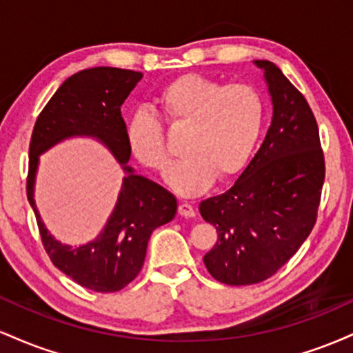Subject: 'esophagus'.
<instances>
[{
    "mask_svg": "<svg viewBox=\"0 0 353 353\" xmlns=\"http://www.w3.org/2000/svg\"><path fill=\"white\" fill-rule=\"evenodd\" d=\"M177 212H179V216H182V217H194V216H196V210H194L192 205L188 204V202H181Z\"/></svg>",
    "mask_w": 353,
    "mask_h": 353,
    "instance_id": "34e87169",
    "label": "esophagus"
}]
</instances>
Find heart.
Masks as SVG:
<instances>
[{
  "label": "heart",
  "mask_w": 353,
  "mask_h": 353,
  "mask_svg": "<svg viewBox=\"0 0 353 353\" xmlns=\"http://www.w3.org/2000/svg\"><path fill=\"white\" fill-rule=\"evenodd\" d=\"M156 106L172 129L189 128L184 163L168 172L181 196L205 192L214 181L237 176L249 163L264 125L261 92L245 83L222 84L201 74H182L161 89ZM125 145L144 168L165 172L171 163L164 129L151 112L137 111L125 124Z\"/></svg>",
  "instance_id": "heart-1"
}]
</instances>
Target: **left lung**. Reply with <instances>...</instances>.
<instances>
[{"label":"left lung","mask_w":353,"mask_h":353,"mask_svg":"<svg viewBox=\"0 0 353 353\" xmlns=\"http://www.w3.org/2000/svg\"><path fill=\"white\" fill-rule=\"evenodd\" d=\"M254 63L264 71L272 123L232 188L199 205L204 221L217 230L204 264L228 285L259 283L285 265L314 229L325 179L309 103L274 63Z\"/></svg>","instance_id":"left-lung-1"}]
</instances>
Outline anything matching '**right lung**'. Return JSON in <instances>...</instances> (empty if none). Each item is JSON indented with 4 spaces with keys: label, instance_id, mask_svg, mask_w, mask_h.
Returning a JSON list of instances; mask_svg holds the SVG:
<instances>
[{
    "label": "right lung",
    "instance_id": "add662e5",
    "mask_svg": "<svg viewBox=\"0 0 353 353\" xmlns=\"http://www.w3.org/2000/svg\"><path fill=\"white\" fill-rule=\"evenodd\" d=\"M143 72L119 68H89L61 84L36 119L30 143L26 194L51 262L79 285L94 292H117L132 282L144 264L152 230L172 221L177 201L156 182L129 168L125 123L121 106ZM94 137L123 165L126 176L112 217L94 241L71 248L56 241L43 228L34 204L39 156L68 137Z\"/></svg>",
    "mask_w": 353,
    "mask_h": 353
}]
</instances>
